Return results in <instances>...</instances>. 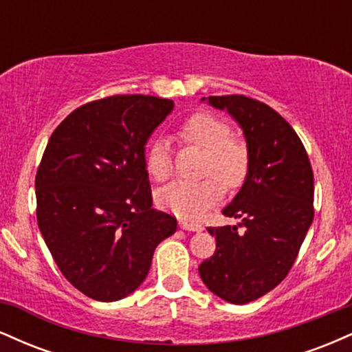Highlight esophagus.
Returning <instances> with one entry per match:
<instances>
[{
  "label": "esophagus",
  "instance_id": "1",
  "mask_svg": "<svg viewBox=\"0 0 352 352\" xmlns=\"http://www.w3.org/2000/svg\"><path fill=\"white\" fill-rule=\"evenodd\" d=\"M179 227L182 230H188V232H201V225L197 223V221H190V220H180Z\"/></svg>",
  "mask_w": 352,
  "mask_h": 352
}]
</instances>
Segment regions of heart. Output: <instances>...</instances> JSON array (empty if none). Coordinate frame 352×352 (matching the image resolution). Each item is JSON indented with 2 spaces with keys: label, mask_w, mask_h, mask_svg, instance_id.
<instances>
[{
  "label": "heart",
  "mask_w": 352,
  "mask_h": 352,
  "mask_svg": "<svg viewBox=\"0 0 352 352\" xmlns=\"http://www.w3.org/2000/svg\"><path fill=\"white\" fill-rule=\"evenodd\" d=\"M182 139L205 151L201 173L204 180H177L157 192V204L179 217L193 218L213 207L223 197V184L238 190L248 180L252 170V151L240 137L232 135V125L213 112L199 111L180 125ZM145 165L155 180H167L173 173L170 144L157 137L145 152Z\"/></svg>",
  "instance_id": "obj_1"
}]
</instances>
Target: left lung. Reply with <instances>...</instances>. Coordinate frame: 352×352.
<instances>
[{
	"mask_svg": "<svg viewBox=\"0 0 352 352\" xmlns=\"http://www.w3.org/2000/svg\"><path fill=\"white\" fill-rule=\"evenodd\" d=\"M238 120L252 151V170L223 215L238 227H210L217 250L199 266L207 288L235 305L258 300L285 280L314 218V177L294 129L261 100L210 96ZM243 228V230H240Z\"/></svg>",
	"mask_w": 352,
	"mask_h": 352,
	"instance_id": "obj_1",
	"label": "left lung"
}]
</instances>
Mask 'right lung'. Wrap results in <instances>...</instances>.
<instances>
[{
	"instance_id": "1",
	"label": "right lung",
	"mask_w": 352,
	"mask_h": 352,
	"mask_svg": "<svg viewBox=\"0 0 352 352\" xmlns=\"http://www.w3.org/2000/svg\"><path fill=\"white\" fill-rule=\"evenodd\" d=\"M173 100L109 96L54 129L36 172V217L56 265L80 293L117 301L147 276L177 218L152 210L144 145Z\"/></svg>"
}]
</instances>
